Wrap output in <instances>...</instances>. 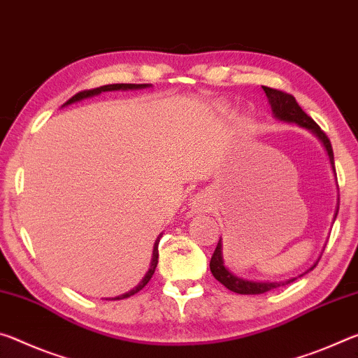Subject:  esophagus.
Segmentation results:
<instances>
[{"label": "esophagus", "instance_id": "obj_1", "mask_svg": "<svg viewBox=\"0 0 358 358\" xmlns=\"http://www.w3.org/2000/svg\"><path fill=\"white\" fill-rule=\"evenodd\" d=\"M192 208L193 210H196V213H206L209 209V200L206 198V195H201V193H198L192 198Z\"/></svg>", "mask_w": 358, "mask_h": 358}]
</instances>
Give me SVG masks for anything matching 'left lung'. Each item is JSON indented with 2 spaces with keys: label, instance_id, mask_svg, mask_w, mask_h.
<instances>
[{
  "label": "left lung",
  "instance_id": "left-lung-1",
  "mask_svg": "<svg viewBox=\"0 0 358 358\" xmlns=\"http://www.w3.org/2000/svg\"><path fill=\"white\" fill-rule=\"evenodd\" d=\"M262 89H263V92L266 93L268 101H269V104H271L273 114L278 120L287 122V124H296L298 127L306 128V130H309L313 134H315V136L319 138L320 143L324 144V148H325L327 154H328V158H330V165H331L333 173H335V160H333V149H331L330 139L327 138V134L320 130V127L315 124L311 117H309L300 108V104L296 103V99L292 95H289V93L280 92V90H276V89H269V87H262ZM335 176H336V173H335ZM338 209H339V204L336 206L333 222H335L336 215H338ZM315 263H317V262H315ZM315 263L308 269V271H304L298 278H301L306 273L313 271V269L315 268ZM209 268H210V273H213V276L217 279L220 284H224L228 290L234 292V294H241V295L265 294V292L278 289V287H280V285H287V284L294 282V280L296 279V278H292V279H287V280H279V282H269V280H248V279L234 276V274L231 271H228V269L224 265V257H222V238L219 239L217 248H215L213 257H210Z\"/></svg>",
  "mask_w": 358,
  "mask_h": 358
}]
</instances>
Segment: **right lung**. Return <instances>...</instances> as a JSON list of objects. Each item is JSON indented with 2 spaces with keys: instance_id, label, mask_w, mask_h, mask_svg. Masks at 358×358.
<instances>
[{
  "instance_id": "add662e5",
  "label": "right lung",
  "mask_w": 358,
  "mask_h": 358,
  "mask_svg": "<svg viewBox=\"0 0 358 358\" xmlns=\"http://www.w3.org/2000/svg\"><path fill=\"white\" fill-rule=\"evenodd\" d=\"M150 87V84H110V85H103V87H98V89H92V90H84V92H79L78 95H74L71 99H68L66 103L63 104V106H68V104H73V103H78L82 101V99L85 98H92V96H96L99 93L103 92H115V90H139V89H148ZM160 236L157 238V241L154 244V252H152V260H150V268L148 269V273H145V276L141 279V282L133 287L130 292H127L124 295H119V296H114V298H106V300H124V298L131 296L134 294H138V292L145 287V284L149 282L150 278L154 276L155 273V268H157V263H158V243H160Z\"/></svg>"
}]
</instances>
